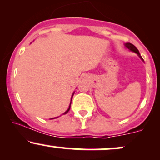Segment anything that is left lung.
Listing matches in <instances>:
<instances>
[{
    "label": "left lung",
    "mask_w": 160,
    "mask_h": 160,
    "mask_svg": "<svg viewBox=\"0 0 160 160\" xmlns=\"http://www.w3.org/2000/svg\"><path fill=\"white\" fill-rule=\"evenodd\" d=\"M124 45H125V47H126V48H127L128 49H129L130 51H132V52H134L136 53V54L138 55V56H139V58H140L142 60L143 62H144V59H143L142 57L141 56L140 53H139L138 49L136 48V47H135V46H134L133 44H132V43H125Z\"/></svg>",
    "instance_id": "1"
}]
</instances>
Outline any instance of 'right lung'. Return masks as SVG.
<instances>
[{
    "instance_id": "obj_1",
    "label": "right lung",
    "mask_w": 160,
    "mask_h": 160,
    "mask_svg": "<svg viewBox=\"0 0 160 160\" xmlns=\"http://www.w3.org/2000/svg\"><path fill=\"white\" fill-rule=\"evenodd\" d=\"M74 92H73V94H72V95H71V102H70V105H69V107H68V110L67 111H66L65 113H63V114H66V113H68V112L69 111V110H70V108H71V101H72V98H73V95H74ZM56 118H57V117H55V118H52V119H56Z\"/></svg>"
}]
</instances>
